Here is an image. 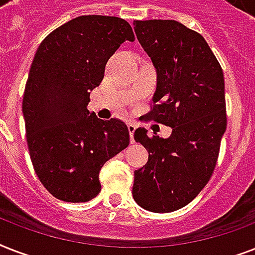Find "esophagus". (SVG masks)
I'll return each mask as SVG.
<instances>
[{
  "label": "esophagus",
  "instance_id": "1",
  "mask_svg": "<svg viewBox=\"0 0 255 255\" xmlns=\"http://www.w3.org/2000/svg\"><path fill=\"white\" fill-rule=\"evenodd\" d=\"M127 127H128V132H129V139H131V143H135V140H133V133H135L136 131V126L132 123H128Z\"/></svg>",
  "mask_w": 255,
  "mask_h": 255
}]
</instances>
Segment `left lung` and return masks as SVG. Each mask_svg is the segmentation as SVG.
<instances>
[{
  "label": "left lung",
  "instance_id": "1",
  "mask_svg": "<svg viewBox=\"0 0 255 255\" xmlns=\"http://www.w3.org/2000/svg\"><path fill=\"white\" fill-rule=\"evenodd\" d=\"M135 33L156 70L148 119L172 128L169 137L135 131L148 151L135 170L132 196L141 208L168 213L197 196L217 163L226 131L224 73L202 35L173 19L135 21Z\"/></svg>",
  "mask_w": 255,
  "mask_h": 255
}]
</instances>
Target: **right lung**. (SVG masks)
<instances>
[{"mask_svg":"<svg viewBox=\"0 0 255 255\" xmlns=\"http://www.w3.org/2000/svg\"><path fill=\"white\" fill-rule=\"evenodd\" d=\"M124 41H135L127 21L81 15L50 33L34 55L22 102L27 147L39 181L62 201L96 197L104 163L129 144L122 120H102L87 108Z\"/></svg>","mask_w":255,"mask_h":255,"instance_id":"1","label":"right lung"}]
</instances>
